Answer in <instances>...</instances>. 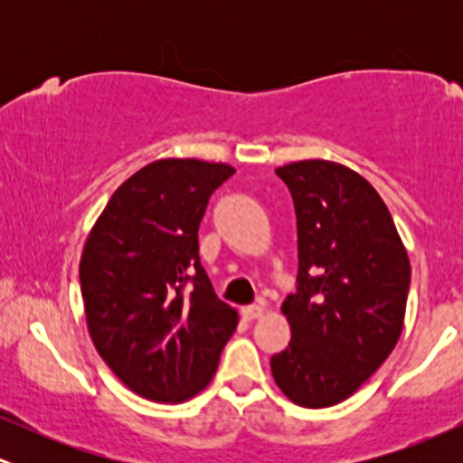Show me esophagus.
<instances>
[{"mask_svg": "<svg viewBox=\"0 0 463 463\" xmlns=\"http://www.w3.org/2000/svg\"><path fill=\"white\" fill-rule=\"evenodd\" d=\"M263 307L261 305H248V307H241V316L246 317V320H257V317L263 316Z\"/></svg>", "mask_w": 463, "mask_h": 463, "instance_id": "34e87169", "label": "esophagus"}]
</instances>
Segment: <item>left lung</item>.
<instances>
[{
	"label": "left lung",
	"mask_w": 463,
	"mask_h": 463,
	"mask_svg": "<svg viewBox=\"0 0 463 463\" xmlns=\"http://www.w3.org/2000/svg\"><path fill=\"white\" fill-rule=\"evenodd\" d=\"M276 174L298 220V289L280 307L289 346L269 365L296 405L331 407L353 396L394 350L411 268L385 202L357 172L311 158Z\"/></svg>",
	"instance_id": "left-lung-1"
}]
</instances>
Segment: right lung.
<instances>
[{
    "label": "right lung",
    "instance_id": "right-lung-1",
    "mask_svg": "<svg viewBox=\"0 0 463 463\" xmlns=\"http://www.w3.org/2000/svg\"><path fill=\"white\" fill-rule=\"evenodd\" d=\"M232 174L198 158L146 165L115 191L84 243L80 289L93 346L147 401L200 394L237 328L198 254L211 194Z\"/></svg>",
    "mask_w": 463,
    "mask_h": 463
}]
</instances>
